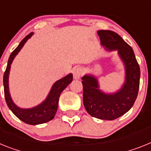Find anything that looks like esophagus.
I'll return each mask as SVG.
<instances>
[{
  "label": "esophagus",
  "instance_id": "34e87169",
  "mask_svg": "<svg viewBox=\"0 0 151 151\" xmlns=\"http://www.w3.org/2000/svg\"><path fill=\"white\" fill-rule=\"evenodd\" d=\"M73 74H74V79H79L83 74V68H81V67H76L74 68Z\"/></svg>",
  "mask_w": 151,
  "mask_h": 151
}]
</instances>
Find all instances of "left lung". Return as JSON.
<instances>
[{"label": "left lung", "instance_id": "obj_1", "mask_svg": "<svg viewBox=\"0 0 151 151\" xmlns=\"http://www.w3.org/2000/svg\"><path fill=\"white\" fill-rule=\"evenodd\" d=\"M102 46L108 52L117 51L124 68V82L115 93H105L98 79L92 74L82 77L83 105L91 116L103 120H114L126 113L137 99L140 84V67L133 49L116 32L99 30Z\"/></svg>", "mask_w": 151, "mask_h": 151}]
</instances>
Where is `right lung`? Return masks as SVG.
<instances>
[{
    "mask_svg": "<svg viewBox=\"0 0 151 151\" xmlns=\"http://www.w3.org/2000/svg\"><path fill=\"white\" fill-rule=\"evenodd\" d=\"M33 34V32H31L28 36H26L10 55L6 70L4 74V96L6 104L13 113L23 122L28 124L36 125V124L48 122L54 119L58 110L60 95L63 90L68 86V84H70L72 82L73 74L70 73L65 77L56 81L52 85L45 99L36 106L29 109H23L17 106L14 103L9 90V74H10V67L14 58L19 53L27 40L32 37Z\"/></svg>",
    "mask_w": 151,
    "mask_h": 151,
    "instance_id": "right-lung-1",
    "label": "right lung"
}]
</instances>
